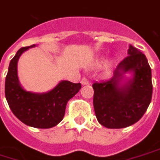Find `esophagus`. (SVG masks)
I'll use <instances>...</instances> for the list:
<instances>
[{"label":"esophagus","instance_id":"1","mask_svg":"<svg viewBox=\"0 0 160 160\" xmlns=\"http://www.w3.org/2000/svg\"><path fill=\"white\" fill-rule=\"evenodd\" d=\"M81 84H82V85H88V84H89V80H88L87 78L83 77V78L81 79Z\"/></svg>","mask_w":160,"mask_h":160}]
</instances>
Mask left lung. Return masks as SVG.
<instances>
[{
  "label": "left lung",
  "mask_w": 160,
  "mask_h": 160,
  "mask_svg": "<svg viewBox=\"0 0 160 160\" xmlns=\"http://www.w3.org/2000/svg\"><path fill=\"white\" fill-rule=\"evenodd\" d=\"M128 54L118 63L112 78L92 84L96 117L108 128H122L138 122L152 98L151 69L146 56L132 45ZM130 70L134 72L133 79L119 87L123 73Z\"/></svg>",
  "instance_id": "obj_1"
}]
</instances>
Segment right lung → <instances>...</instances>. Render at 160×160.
Returning a JSON list of instances; mask_svg holds the SVG:
<instances>
[{
    "label": "right lung",
    "mask_w": 160,
    "mask_h": 160,
    "mask_svg": "<svg viewBox=\"0 0 160 160\" xmlns=\"http://www.w3.org/2000/svg\"><path fill=\"white\" fill-rule=\"evenodd\" d=\"M34 46L21 48L10 62L5 80V97L12 113L24 124L50 128L62 120L67 102L79 92L81 84L63 80L52 90L42 94L24 90L18 80L17 62L22 52Z\"/></svg>",
    "instance_id": "right-lung-1"
}]
</instances>
